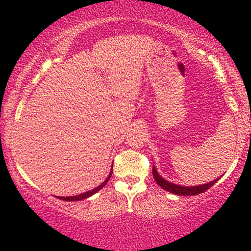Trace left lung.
I'll return each instance as SVG.
<instances>
[{
  "label": "left lung",
  "instance_id": "1",
  "mask_svg": "<svg viewBox=\"0 0 251 251\" xmlns=\"http://www.w3.org/2000/svg\"><path fill=\"white\" fill-rule=\"evenodd\" d=\"M152 174H153L154 180L157 181V184L160 186V188L166 190V191L171 192V194H175L178 196H196L198 194H201V192L206 191L209 188H211L216 181L220 179V178H216L215 180L210 181V183H206V184H201V185L183 186V185H177V184L171 183V181L164 179L162 176L158 174L157 169H155L154 165L153 168H152Z\"/></svg>",
  "mask_w": 251,
  "mask_h": 251
}]
</instances>
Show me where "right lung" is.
<instances>
[{
  "label": "right lung",
  "instance_id": "obj_1",
  "mask_svg": "<svg viewBox=\"0 0 251 251\" xmlns=\"http://www.w3.org/2000/svg\"><path fill=\"white\" fill-rule=\"evenodd\" d=\"M112 168H113V166H112ZM112 172H113V170L111 169V172H109L108 177L106 178L105 181L100 184V185L98 186V188L91 190V191H87V192H85V194L77 195V196H68V197H57V198H59V200L66 201H82V200H85V198L91 197V196H93L94 194H97V192L99 191V190H101V189L103 188V186H105L106 184H107V181L109 180V178H111V176H112Z\"/></svg>",
  "mask_w": 251,
  "mask_h": 251
}]
</instances>
